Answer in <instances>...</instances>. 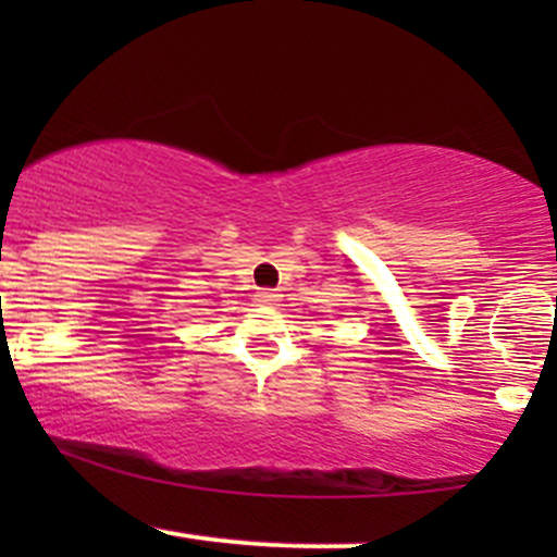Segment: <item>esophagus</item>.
I'll return each instance as SVG.
<instances>
[{"instance_id": "34e87169", "label": "esophagus", "mask_w": 557, "mask_h": 557, "mask_svg": "<svg viewBox=\"0 0 557 557\" xmlns=\"http://www.w3.org/2000/svg\"><path fill=\"white\" fill-rule=\"evenodd\" d=\"M257 298H259V304H267V306L277 304V300H280V296L274 290H259Z\"/></svg>"}]
</instances>
